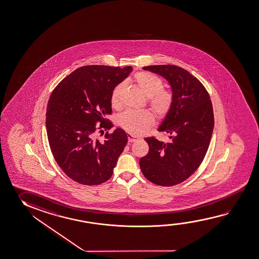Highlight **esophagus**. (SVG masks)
<instances>
[{"instance_id": "1", "label": "esophagus", "mask_w": 259, "mask_h": 259, "mask_svg": "<svg viewBox=\"0 0 259 259\" xmlns=\"http://www.w3.org/2000/svg\"><path fill=\"white\" fill-rule=\"evenodd\" d=\"M127 140H128V142H135V141L138 140V138H136V137L132 135V134H128L127 135Z\"/></svg>"}]
</instances>
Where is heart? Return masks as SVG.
<instances>
[{"instance_id": "obj_1", "label": "heart", "mask_w": 259, "mask_h": 259, "mask_svg": "<svg viewBox=\"0 0 259 259\" xmlns=\"http://www.w3.org/2000/svg\"><path fill=\"white\" fill-rule=\"evenodd\" d=\"M133 80L144 95L148 97V106L158 117H163L172 106V95L163 89V81L149 72H139ZM125 83L119 82L112 89L111 103L112 107L119 109L122 105V95ZM119 126L133 135H142L154 124V116L148 111H126L119 116Z\"/></svg>"}]
</instances>
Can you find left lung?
<instances>
[{"label": "left lung", "instance_id": "1", "mask_svg": "<svg viewBox=\"0 0 259 259\" xmlns=\"http://www.w3.org/2000/svg\"><path fill=\"white\" fill-rule=\"evenodd\" d=\"M162 75L172 87V103L158 132L167 142L148 137L149 150L140 160L148 181L172 186L189 178L205 156L214 127L213 109L208 92L187 70L174 65L143 67Z\"/></svg>", "mask_w": 259, "mask_h": 259}]
</instances>
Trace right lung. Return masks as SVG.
Wrapping results in <instances>:
<instances>
[{
    "label": "right lung",
    "instance_id": "1",
    "mask_svg": "<svg viewBox=\"0 0 259 259\" xmlns=\"http://www.w3.org/2000/svg\"><path fill=\"white\" fill-rule=\"evenodd\" d=\"M132 71V66H82L63 79L50 95L46 127L54 158L63 172L81 185L109 180L127 142L122 128L109 133L113 124L112 89ZM107 133L104 140L97 134Z\"/></svg>",
    "mask_w": 259,
    "mask_h": 259
}]
</instances>
